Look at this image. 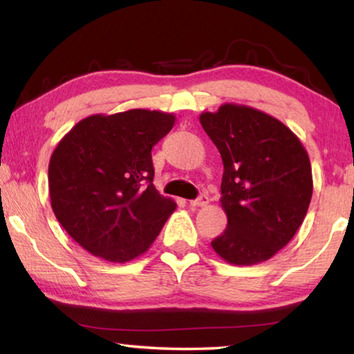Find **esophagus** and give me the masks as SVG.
<instances>
[{"label": "esophagus", "mask_w": 354, "mask_h": 354, "mask_svg": "<svg viewBox=\"0 0 354 354\" xmlns=\"http://www.w3.org/2000/svg\"><path fill=\"white\" fill-rule=\"evenodd\" d=\"M207 203H209V196L207 195H200L196 200H190V206L203 207V206H206Z\"/></svg>", "instance_id": "obj_1"}]
</instances>
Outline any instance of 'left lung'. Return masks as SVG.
Here are the masks:
<instances>
[{"instance_id": "obj_1", "label": "left lung", "mask_w": 354, "mask_h": 354, "mask_svg": "<svg viewBox=\"0 0 354 354\" xmlns=\"http://www.w3.org/2000/svg\"><path fill=\"white\" fill-rule=\"evenodd\" d=\"M200 123L225 169L220 203L227 226L212 248L234 266L268 261L306 217L314 187L308 151L284 123L250 106L226 103L203 112Z\"/></svg>"}]
</instances>
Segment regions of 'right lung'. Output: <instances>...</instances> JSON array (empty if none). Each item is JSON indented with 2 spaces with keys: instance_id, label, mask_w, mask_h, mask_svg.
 <instances>
[{
  "instance_id": "right-lung-1",
  "label": "right lung",
  "mask_w": 354,
  "mask_h": 354,
  "mask_svg": "<svg viewBox=\"0 0 354 354\" xmlns=\"http://www.w3.org/2000/svg\"><path fill=\"white\" fill-rule=\"evenodd\" d=\"M175 118L147 109L97 113L57 143L48 167L51 207L88 253L128 262L159 236L176 203L154 187L151 148L170 133Z\"/></svg>"
}]
</instances>
